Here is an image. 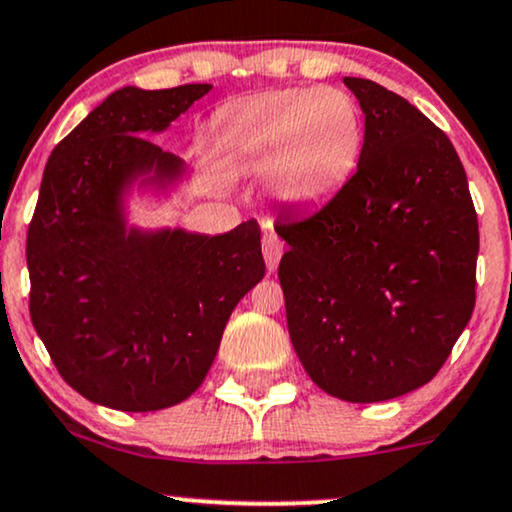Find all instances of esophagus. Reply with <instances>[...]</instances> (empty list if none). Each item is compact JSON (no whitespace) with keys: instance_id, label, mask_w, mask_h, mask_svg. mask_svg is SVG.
<instances>
[{"instance_id":"1","label":"esophagus","mask_w":512,"mask_h":512,"mask_svg":"<svg viewBox=\"0 0 512 512\" xmlns=\"http://www.w3.org/2000/svg\"><path fill=\"white\" fill-rule=\"evenodd\" d=\"M262 252H264V262H267L269 272H276V267H279V260H281V255H283V243H281V238L276 236L274 231L264 233Z\"/></svg>"}]
</instances>
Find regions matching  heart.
<instances>
[{"label": "heart", "instance_id": "b5f03b06", "mask_svg": "<svg viewBox=\"0 0 512 512\" xmlns=\"http://www.w3.org/2000/svg\"><path fill=\"white\" fill-rule=\"evenodd\" d=\"M212 140L226 162L272 169L283 205L310 207L338 193L362 150V116L338 88H288L221 109Z\"/></svg>", "mask_w": 512, "mask_h": 512}]
</instances>
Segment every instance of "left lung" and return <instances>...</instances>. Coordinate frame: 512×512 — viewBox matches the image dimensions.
Masks as SVG:
<instances>
[{
	"label": "left lung",
	"instance_id": "obj_1",
	"mask_svg": "<svg viewBox=\"0 0 512 512\" xmlns=\"http://www.w3.org/2000/svg\"><path fill=\"white\" fill-rule=\"evenodd\" d=\"M365 114L350 181L276 221L288 334L319 389L379 403L434 379L474 310L479 229L458 152L420 109L343 78Z\"/></svg>",
	"mask_w": 512,
	"mask_h": 512
}]
</instances>
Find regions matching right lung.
<instances>
[{"label":"right lung","instance_id":"right-lung-1","mask_svg":"<svg viewBox=\"0 0 512 512\" xmlns=\"http://www.w3.org/2000/svg\"><path fill=\"white\" fill-rule=\"evenodd\" d=\"M212 90L128 85L52 150L28 229L30 319L71 389L123 412L197 391L233 307L262 281L260 226L140 229L128 197H169L188 166L150 140Z\"/></svg>","mask_w":512,"mask_h":512}]
</instances>
